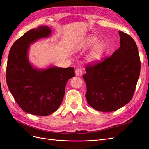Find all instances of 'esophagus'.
Returning a JSON list of instances; mask_svg holds the SVG:
<instances>
[{"instance_id":"1","label":"esophagus","mask_w":149,"mask_h":149,"mask_svg":"<svg viewBox=\"0 0 149 149\" xmlns=\"http://www.w3.org/2000/svg\"><path fill=\"white\" fill-rule=\"evenodd\" d=\"M75 75H77V76H81L83 74V70H82V69L80 68H77L75 69Z\"/></svg>"}]
</instances>
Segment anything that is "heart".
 I'll return each mask as SVG.
<instances>
[{
  "instance_id": "b5f03b06",
  "label": "heart",
  "mask_w": 149,
  "mask_h": 149,
  "mask_svg": "<svg viewBox=\"0 0 149 149\" xmlns=\"http://www.w3.org/2000/svg\"><path fill=\"white\" fill-rule=\"evenodd\" d=\"M98 43V39L94 36H90L88 38L84 43V47L86 48H90L94 46ZM104 52H105V46L102 43L98 44L94 48L91 50L88 56V59L90 61L96 62L99 61L102 59Z\"/></svg>"
}]
</instances>
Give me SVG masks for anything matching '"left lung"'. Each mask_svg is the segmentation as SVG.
Segmentation results:
<instances>
[{"mask_svg": "<svg viewBox=\"0 0 149 149\" xmlns=\"http://www.w3.org/2000/svg\"><path fill=\"white\" fill-rule=\"evenodd\" d=\"M120 47L112 56L86 66L83 79L89 105L97 111L111 112L130 102L140 74L141 62L132 38L119 31Z\"/></svg>", "mask_w": 149, "mask_h": 149, "instance_id": "obj_1", "label": "left lung"}]
</instances>
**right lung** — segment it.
<instances>
[{
	"label": "right lung",
	"mask_w": 149,
	"mask_h": 149,
	"mask_svg": "<svg viewBox=\"0 0 149 149\" xmlns=\"http://www.w3.org/2000/svg\"><path fill=\"white\" fill-rule=\"evenodd\" d=\"M50 34L51 29L46 26L29 30L13 44L8 56L9 90L22 109L34 115L47 116L55 112L63 101L66 83L75 76L73 67L37 69L29 63L30 44Z\"/></svg>",
	"instance_id": "obj_1"
}]
</instances>
